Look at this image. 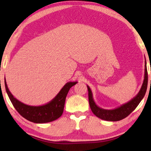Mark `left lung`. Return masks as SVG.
Masks as SVG:
<instances>
[{"label": "left lung", "mask_w": 151, "mask_h": 151, "mask_svg": "<svg viewBox=\"0 0 151 151\" xmlns=\"http://www.w3.org/2000/svg\"><path fill=\"white\" fill-rule=\"evenodd\" d=\"M148 85V73L146 63H145V78L143 81L142 85L141 86L139 93L137 96L134 97L132 100L128 103L122 104L118 108L112 109V110H106L100 108L96 105L94 103L93 97V93L91 90L90 87L87 86L88 91V101L89 104L92 112L96 115L97 117L100 118L104 121H118L121 120L126 118L127 116L129 115L134 110L137 108L139 105L140 102L142 101L143 97L145 96L146 93L147 88Z\"/></svg>", "instance_id": "left-lung-1"}]
</instances>
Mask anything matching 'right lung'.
<instances>
[{
	"label": "right lung",
	"mask_w": 151,
	"mask_h": 151,
	"mask_svg": "<svg viewBox=\"0 0 151 151\" xmlns=\"http://www.w3.org/2000/svg\"><path fill=\"white\" fill-rule=\"evenodd\" d=\"M76 83L77 82H68L52 101L44 105L37 106L27 105L14 98L9 90L6 80L4 81L6 91L15 109L22 117L35 123H46L59 118L63 114L66 95L70 88Z\"/></svg>",
	"instance_id": "add662e5"
}]
</instances>
